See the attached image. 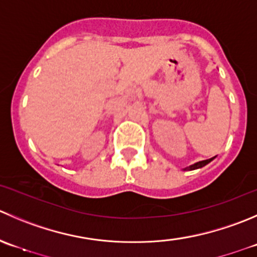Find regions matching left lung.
Listing matches in <instances>:
<instances>
[{"instance_id": "obj_1", "label": "left lung", "mask_w": 257, "mask_h": 257, "mask_svg": "<svg viewBox=\"0 0 257 257\" xmlns=\"http://www.w3.org/2000/svg\"><path fill=\"white\" fill-rule=\"evenodd\" d=\"M213 158H210V159H206V161H201V162H197V163L192 164V166L189 167H186L184 168V171H193V169H198V168H202L203 166H206V164L210 163L211 161H212Z\"/></svg>"}]
</instances>
